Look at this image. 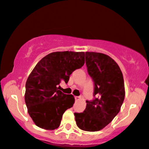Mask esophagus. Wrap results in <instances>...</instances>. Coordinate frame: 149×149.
<instances>
[{"mask_svg":"<svg viewBox=\"0 0 149 149\" xmlns=\"http://www.w3.org/2000/svg\"><path fill=\"white\" fill-rule=\"evenodd\" d=\"M74 98H75V100L77 101V100H79L81 99V97H80V96H75Z\"/></svg>","mask_w":149,"mask_h":149,"instance_id":"obj_1","label":"esophagus"}]
</instances>
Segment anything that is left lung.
Returning <instances> with one entry per match:
<instances>
[{
  "instance_id": "8db88e82",
  "label": "left lung",
  "mask_w": 149,
  "mask_h": 149,
  "mask_svg": "<svg viewBox=\"0 0 149 149\" xmlns=\"http://www.w3.org/2000/svg\"><path fill=\"white\" fill-rule=\"evenodd\" d=\"M87 71L94 83V98L86 100L81 113H74L77 125L81 130H102L119 112L125 98V86L119 66L106 54L86 52Z\"/></svg>"
}]
</instances>
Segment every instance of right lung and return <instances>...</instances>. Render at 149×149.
<instances>
[{"instance_id":"obj_1","label":"right lung","mask_w":149,"mask_h":149,"mask_svg":"<svg viewBox=\"0 0 149 149\" xmlns=\"http://www.w3.org/2000/svg\"><path fill=\"white\" fill-rule=\"evenodd\" d=\"M84 52H57L40 60L26 83L25 102L28 112L37 126L46 130L59 127L63 114L74 103L72 95L58 90L75 70L84 65Z\"/></svg>"}]
</instances>
